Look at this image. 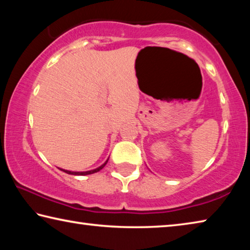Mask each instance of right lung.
I'll return each instance as SVG.
<instances>
[{
	"label": "right lung",
	"instance_id": "right-lung-1",
	"mask_svg": "<svg viewBox=\"0 0 250 250\" xmlns=\"http://www.w3.org/2000/svg\"><path fill=\"white\" fill-rule=\"evenodd\" d=\"M109 158L107 159V161L104 164H101L100 167H98L97 168H94V170H90V171H83V172H75V171H68V170H65V168H59V170L64 171L66 173H68V174H71V175H88V174H92V173H96V172H99L101 168H104L105 164H107Z\"/></svg>",
	"mask_w": 250,
	"mask_h": 250
}]
</instances>
